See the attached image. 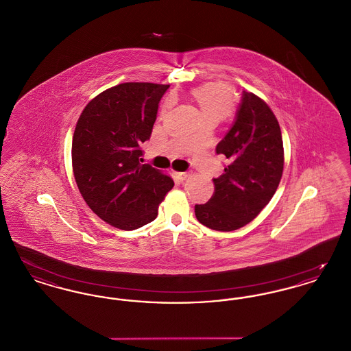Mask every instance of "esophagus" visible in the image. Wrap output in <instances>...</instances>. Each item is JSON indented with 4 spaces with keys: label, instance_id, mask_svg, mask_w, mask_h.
Wrapping results in <instances>:
<instances>
[{
    "label": "esophagus",
    "instance_id": "34e87169",
    "mask_svg": "<svg viewBox=\"0 0 351 351\" xmlns=\"http://www.w3.org/2000/svg\"><path fill=\"white\" fill-rule=\"evenodd\" d=\"M175 176H176V179L179 182H184V180H186L189 178V173H186V172H175Z\"/></svg>",
    "mask_w": 351,
    "mask_h": 351
}]
</instances>
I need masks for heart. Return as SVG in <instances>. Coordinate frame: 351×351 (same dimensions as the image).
Here are the masks:
<instances>
[{"label":"heart","mask_w":351,"mask_h":351,"mask_svg":"<svg viewBox=\"0 0 351 351\" xmlns=\"http://www.w3.org/2000/svg\"><path fill=\"white\" fill-rule=\"evenodd\" d=\"M192 96L200 106L204 121H219L232 112L233 93L230 88L225 84H204L192 90Z\"/></svg>","instance_id":"1"}]
</instances>
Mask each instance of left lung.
Segmentation results:
<instances>
[{
  "label": "left lung",
  "instance_id": "left-lung-1",
  "mask_svg": "<svg viewBox=\"0 0 351 351\" xmlns=\"http://www.w3.org/2000/svg\"><path fill=\"white\" fill-rule=\"evenodd\" d=\"M225 172L213 179L215 193L195 206L199 222L218 232L237 230L256 217L275 195L283 173L280 126L267 104L242 92L235 119L216 147Z\"/></svg>",
  "mask_w": 351,
  "mask_h": 351
}]
</instances>
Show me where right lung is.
<instances>
[{
  "label": "right lung",
  "mask_w": 351,
  "mask_h": 351,
  "mask_svg": "<svg viewBox=\"0 0 351 351\" xmlns=\"http://www.w3.org/2000/svg\"><path fill=\"white\" fill-rule=\"evenodd\" d=\"M169 85L123 83L90 101L76 123L72 167L88 206L105 222L134 230L154 221L173 180L142 165L159 101Z\"/></svg>",
  "instance_id": "add662e5"
}]
</instances>
